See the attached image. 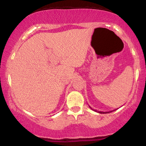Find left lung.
Masks as SVG:
<instances>
[{"label":"left lung","mask_w":146,"mask_h":146,"mask_svg":"<svg viewBox=\"0 0 146 146\" xmlns=\"http://www.w3.org/2000/svg\"><path fill=\"white\" fill-rule=\"evenodd\" d=\"M89 107L90 108L92 109V110H93L94 111H96V112H98V113H109V112H111V111H114V110H112V111H97V110H94V109H92V108L90 106H89Z\"/></svg>","instance_id":"obj_1"}]
</instances>
